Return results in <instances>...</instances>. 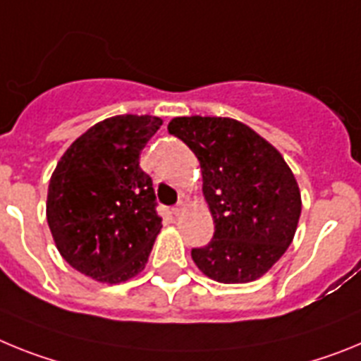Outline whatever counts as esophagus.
<instances>
[{"mask_svg": "<svg viewBox=\"0 0 361 361\" xmlns=\"http://www.w3.org/2000/svg\"><path fill=\"white\" fill-rule=\"evenodd\" d=\"M183 202H180V203H178V205H174V207H172V214H174V216H180L181 214V212H183Z\"/></svg>", "mask_w": 361, "mask_h": 361, "instance_id": "obj_1", "label": "esophagus"}]
</instances>
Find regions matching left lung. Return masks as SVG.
<instances>
[{
	"label": "left lung",
	"instance_id": "obj_1",
	"mask_svg": "<svg viewBox=\"0 0 361 361\" xmlns=\"http://www.w3.org/2000/svg\"><path fill=\"white\" fill-rule=\"evenodd\" d=\"M169 134L192 150L214 236L190 250L205 276L247 283L283 256L302 212L300 189L281 154L252 128L231 118H174Z\"/></svg>",
	"mask_w": 361,
	"mask_h": 361
}]
</instances>
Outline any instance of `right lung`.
Listing matches in <instances>:
<instances>
[{
  "instance_id": "1",
  "label": "right lung",
  "mask_w": 361,
  "mask_h": 361,
  "mask_svg": "<svg viewBox=\"0 0 361 361\" xmlns=\"http://www.w3.org/2000/svg\"><path fill=\"white\" fill-rule=\"evenodd\" d=\"M163 121L114 116L67 149L50 178L47 221L68 265L103 283L142 272L161 228L140 154Z\"/></svg>"
}]
</instances>
